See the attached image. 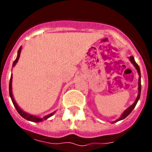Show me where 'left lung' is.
<instances>
[{
  "mask_svg": "<svg viewBox=\"0 0 152 152\" xmlns=\"http://www.w3.org/2000/svg\"><path fill=\"white\" fill-rule=\"evenodd\" d=\"M129 58V61H131V63H132V64L134 65V67L137 70L138 75H139V80H138V95H137V99H136L135 102H133V104H132V105H131L129 107H128V108L126 109V110H125L124 112H123L122 114L121 115L120 118H118V120H116L115 121H113V123L117 122V121H121V120H123V119H125V118H126L127 116L129 115L130 113H131V112L132 111V110L135 108V106H136V105H137V102H138V100L140 99V92H141V75H140V69L139 65L137 64V62L135 61L134 57H132V56H130Z\"/></svg>",
  "mask_w": 152,
  "mask_h": 152,
  "instance_id": "left-lung-1",
  "label": "left lung"
}]
</instances>
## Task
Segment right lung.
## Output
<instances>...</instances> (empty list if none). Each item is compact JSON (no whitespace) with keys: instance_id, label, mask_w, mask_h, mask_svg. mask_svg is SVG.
<instances>
[{"instance_id":"right-lung-1","label":"right lung","mask_w":152,"mask_h":152,"mask_svg":"<svg viewBox=\"0 0 152 152\" xmlns=\"http://www.w3.org/2000/svg\"><path fill=\"white\" fill-rule=\"evenodd\" d=\"M21 50H22V46H20V49H19V50H18L17 53V57H16V59L14 61L12 64V67H14L15 65V64L18 62V60L20 58V53H21ZM12 76H11V78H10V82H9V95H10V98L12 101V103L14 105V106L15 107L16 109V110L19 113H20V115L21 117L26 119L27 121H33V122H41L42 121L44 120H46V119H48L49 118H50L51 116L53 115V113L55 112H53V113H50L48 115L45 116L43 118H39L38 116H35V115H33V114H30V113H27V112H25L22 110V109L20 108V106H18L17 103L15 102V99H14V97H13V95H12Z\"/></svg>"}]
</instances>
